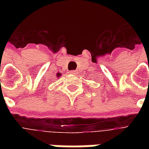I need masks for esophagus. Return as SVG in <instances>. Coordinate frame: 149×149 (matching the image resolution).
<instances>
[{
	"label": "esophagus",
	"instance_id": "1",
	"mask_svg": "<svg viewBox=\"0 0 149 149\" xmlns=\"http://www.w3.org/2000/svg\"><path fill=\"white\" fill-rule=\"evenodd\" d=\"M70 73H71V74L75 75V74H77V71H75V70H72V71H70Z\"/></svg>",
	"mask_w": 149,
	"mask_h": 149
}]
</instances>
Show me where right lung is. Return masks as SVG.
Here are the masks:
<instances>
[{"label": "right lung", "instance_id": "1", "mask_svg": "<svg viewBox=\"0 0 149 149\" xmlns=\"http://www.w3.org/2000/svg\"><path fill=\"white\" fill-rule=\"evenodd\" d=\"M57 76H61V74H58V75H57Z\"/></svg>", "mask_w": 149, "mask_h": 149}]
</instances>
